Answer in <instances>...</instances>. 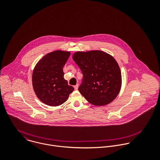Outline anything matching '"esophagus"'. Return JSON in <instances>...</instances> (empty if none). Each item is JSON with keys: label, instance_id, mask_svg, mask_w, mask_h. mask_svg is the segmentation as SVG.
<instances>
[{"label": "esophagus", "instance_id": "obj_1", "mask_svg": "<svg viewBox=\"0 0 160 160\" xmlns=\"http://www.w3.org/2000/svg\"><path fill=\"white\" fill-rule=\"evenodd\" d=\"M78 87H79V85H78V84H76V85H75V86H74V88L75 90H77V89H78Z\"/></svg>", "mask_w": 160, "mask_h": 160}]
</instances>
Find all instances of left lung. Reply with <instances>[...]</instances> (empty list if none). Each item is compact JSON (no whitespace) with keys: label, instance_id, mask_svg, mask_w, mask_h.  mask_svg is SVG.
<instances>
[{"label":"left lung","instance_id":"1","mask_svg":"<svg viewBox=\"0 0 160 160\" xmlns=\"http://www.w3.org/2000/svg\"><path fill=\"white\" fill-rule=\"evenodd\" d=\"M72 59L83 74L78 90L92 104L102 106L112 102L121 86L119 67L110 55L100 50L78 52Z\"/></svg>","mask_w":160,"mask_h":160}]
</instances>
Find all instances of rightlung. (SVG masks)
<instances>
[{"label":"right lung","instance_id":"1","mask_svg":"<svg viewBox=\"0 0 160 160\" xmlns=\"http://www.w3.org/2000/svg\"><path fill=\"white\" fill-rule=\"evenodd\" d=\"M70 52L57 50L47 53L34 69L32 81L37 97L44 103L52 107L65 102L74 88L63 78V68Z\"/></svg>","mask_w":160,"mask_h":160}]
</instances>
